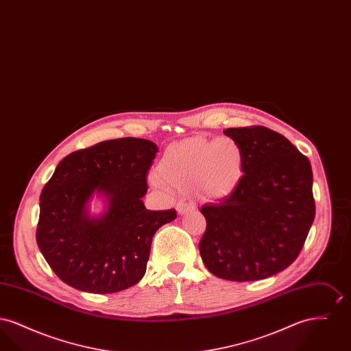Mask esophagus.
Here are the masks:
<instances>
[{
	"label": "esophagus",
	"mask_w": 351,
	"mask_h": 351,
	"mask_svg": "<svg viewBox=\"0 0 351 351\" xmlns=\"http://www.w3.org/2000/svg\"><path fill=\"white\" fill-rule=\"evenodd\" d=\"M193 209H195V205L191 202H186L185 200L178 201V204H176V210L179 215H185Z\"/></svg>",
	"instance_id": "esophagus-1"
}]
</instances>
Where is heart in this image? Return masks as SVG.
I'll list each match as a JSON object with an SVG mask.
<instances>
[{
	"mask_svg": "<svg viewBox=\"0 0 351 351\" xmlns=\"http://www.w3.org/2000/svg\"><path fill=\"white\" fill-rule=\"evenodd\" d=\"M243 151L230 136L209 139L202 135L169 146L162 155L155 182L159 186L193 191L205 199H221L238 183Z\"/></svg>",
	"mask_w": 351,
	"mask_h": 351,
	"instance_id": "heart-1",
	"label": "heart"
}]
</instances>
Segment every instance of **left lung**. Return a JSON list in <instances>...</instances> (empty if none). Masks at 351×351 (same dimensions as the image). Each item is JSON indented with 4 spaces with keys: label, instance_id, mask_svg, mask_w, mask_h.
<instances>
[{
    "label": "left lung",
    "instance_id": "1",
    "mask_svg": "<svg viewBox=\"0 0 351 351\" xmlns=\"http://www.w3.org/2000/svg\"><path fill=\"white\" fill-rule=\"evenodd\" d=\"M223 133L243 151V175L230 195L201 206L206 219L201 258L221 279H266L295 262L313 223L311 162L265 126Z\"/></svg>",
    "mask_w": 351,
    "mask_h": 351
}]
</instances>
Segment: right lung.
Here are the masks:
<instances>
[{
  "label": "right lung",
  "mask_w": 351,
  "mask_h": 351,
  "mask_svg": "<svg viewBox=\"0 0 351 351\" xmlns=\"http://www.w3.org/2000/svg\"><path fill=\"white\" fill-rule=\"evenodd\" d=\"M158 146L142 138L104 141L67 155L40 193L36 243L64 283L89 293H114L138 283L147 267L155 232L176 210H149L147 172ZM95 191L108 209L90 219Z\"/></svg>",
  "instance_id": "1"
}]
</instances>
